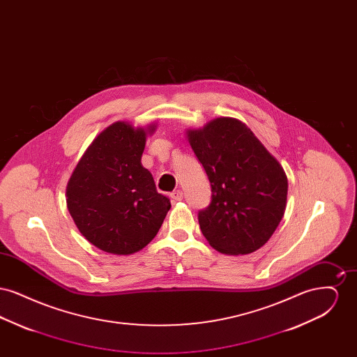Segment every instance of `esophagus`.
Segmentation results:
<instances>
[{"label":"esophagus","instance_id":"obj_1","mask_svg":"<svg viewBox=\"0 0 357 357\" xmlns=\"http://www.w3.org/2000/svg\"><path fill=\"white\" fill-rule=\"evenodd\" d=\"M170 197L171 199H172L174 202H179V201H182V199H183V192H182L181 190H176V191L171 192Z\"/></svg>","mask_w":357,"mask_h":357}]
</instances>
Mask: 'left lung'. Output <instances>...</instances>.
I'll return each instance as SVG.
<instances>
[{
    "label": "left lung",
    "instance_id": "left-lung-1",
    "mask_svg": "<svg viewBox=\"0 0 357 357\" xmlns=\"http://www.w3.org/2000/svg\"><path fill=\"white\" fill-rule=\"evenodd\" d=\"M211 186L198 213L204 238L223 255H249L272 237L284 217L288 178L280 162L241 120L217 118L186 131Z\"/></svg>",
    "mask_w": 357,
    "mask_h": 357
}]
</instances>
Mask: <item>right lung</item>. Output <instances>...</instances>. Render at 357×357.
<instances>
[{
    "instance_id": "right-lung-1",
    "label": "right lung",
    "mask_w": 357,
    "mask_h": 357,
    "mask_svg": "<svg viewBox=\"0 0 357 357\" xmlns=\"http://www.w3.org/2000/svg\"><path fill=\"white\" fill-rule=\"evenodd\" d=\"M156 124L116 121L93 139L67 185V207L82 236L111 255H134L158 234L170 199L142 165Z\"/></svg>"
}]
</instances>
